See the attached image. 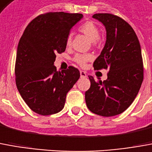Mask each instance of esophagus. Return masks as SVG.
<instances>
[{
	"mask_svg": "<svg viewBox=\"0 0 152 152\" xmlns=\"http://www.w3.org/2000/svg\"><path fill=\"white\" fill-rule=\"evenodd\" d=\"M80 77H82V78H86L87 76L86 72H83V71H80Z\"/></svg>",
	"mask_w": 152,
	"mask_h": 152,
	"instance_id": "obj_1",
	"label": "esophagus"
}]
</instances>
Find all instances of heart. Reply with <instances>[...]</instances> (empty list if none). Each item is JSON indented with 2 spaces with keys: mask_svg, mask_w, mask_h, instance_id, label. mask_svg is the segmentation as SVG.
<instances>
[{
  "mask_svg": "<svg viewBox=\"0 0 152 152\" xmlns=\"http://www.w3.org/2000/svg\"><path fill=\"white\" fill-rule=\"evenodd\" d=\"M80 31L83 33L85 35H86L91 41H93V43H95V41L99 38V29L96 24L91 22V21H86L83 24L80 26ZM72 35L67 36L66 40V46H70L72 43ZM92 59V56L91 54H76L74 58V61L80 66H84L87 61H91Z\"/></svg>",
  "mask_w": 152,
  "mask_h": 152,
  "instance_id": "heart-1",
  "label": "heart"
}]
</instances>
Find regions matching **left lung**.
<instances>
[{
	"instance_id": "left-lung-1",
	"label": "left lung",
	"mask_w": 152,
	"mask_h": 152,
	"mask_svg": "<svg viewBox=\"0 0 152 152\" xmlns=\"http://www.w3.org/2000/svg\"><path fill=\"white\" fill-rule=\"evenodd\" d=\"M106 29V42L94 61V68L109 69L108 78L98 81L89 76L91 87L85 98L92 113L115 116L131 105L143 80V63L136 33L122 18L112 14H94Z\"/></svg>"
}]
</instances>
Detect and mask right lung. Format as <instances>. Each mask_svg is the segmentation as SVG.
I'll use <instances>...</instances> for the list:
<instances>
[{
	"label": "right lung",
	"mask_w": 152,
	"mask_h": 152,
	"mask_svg": "<svg viewBox=\"0 0 152 152\" xmlns=\"http://www.w3.org/2000/svg\"><path fill=\"white\" fill-rule=\"evenodd\" d=\"M82 14L49 12L28 24L18 44L15 82L30 109L40 115H51L64 108L66 96L80 78L78 69L69 66L58 72L56 53L66 50V40Z\"/></svg>",
	"instance_id": "1"
}]
</instances>
